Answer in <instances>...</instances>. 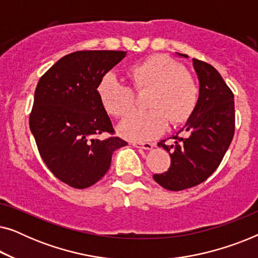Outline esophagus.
Masks as SVG:
<instances>
[{
  "label": "esophagus",
  "mask_w": 258,
  "mask_h": 258,
  "mask_svg": "<svg viewBox=\"0 0 258 258\" xmlns=\"http://www.w3.org/2000/svg\"><path fill=\"white\" fill-rule=\"evenodd\" d=\"M130 144L144 150H151L154 148V143H149V142H135V141H133V142H130Z\"/></svg>",
  "instance_id": "34e87169"
}]
</instances>
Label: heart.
<instances>
[{
	"label": "heart",
	"instance_id": "1",
	"mask_svg": "<svg viewBox=\"0 0 258 258\" xmlns=\"http://www.w3.org/2000/svg\"><path fill=\"white\" fill-rule=\"evenodd\" d=\"M133 89L147 91L143 111H133L119 122L117 132L124 139L147 141L160 136L167 128L184 123L192 114L199 89L191 74L168 56L155 55L130 67L126 72ZM101 105L109 115L124 116L132 110L134 96L130 88L112 75L97 87Z\"/></svg>",
	"mask_w": 258,
	"mask_h": 258
}]
</instances>
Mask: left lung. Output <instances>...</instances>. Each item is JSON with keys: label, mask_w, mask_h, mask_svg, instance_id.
<instances>
[{"label": "left lung", "mask_w": 258, "mask_h": 258, "mask_svg": "<svg viewBox=\"0 0 258 258\" xmlns=\"http://www.w3.org/2000/svg\"><path fill=\"white\" fill-rule=\"evenodd\" d=\"M179 57L188 58L184 54ZM200 82L199 100L184 126L170 139L158 142L170 155L171 164L154 179L163 188L179 191L192 188L209 177L220 165L235 132L234 94L221 74L200 59L192 58Z\"/></svg>", "instance_id": "1"}]
</instances>
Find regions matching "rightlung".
Instances as JSON below:
<instances>
[{
  "label": "right lung",
  "mask_w": 258,
  "mask_h": 258,
  "mask_svg": "<svg viewBox=\"0 0 258 258\" xmlns=\"http://www.w3.org/2000/svg\"><path fill=\"white\" fill-rule=\"evenodd\" d=\"M126 51L84 50L59 58L38 81L30 132L45 165L59 181L84 189L103 177L112 153L128 146L114 133L97 87Z\"/></svg>",
  "instance_id": "1"
}]
</instances>
